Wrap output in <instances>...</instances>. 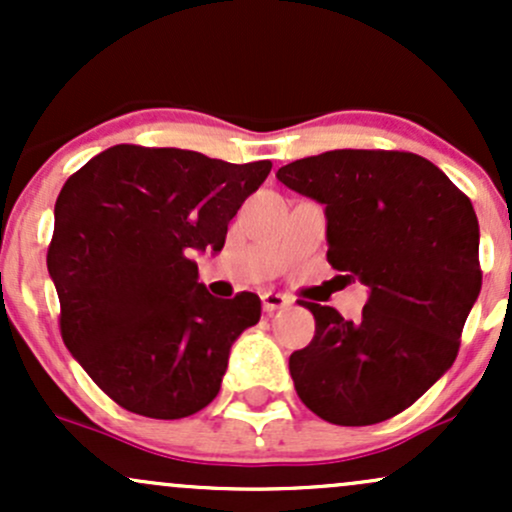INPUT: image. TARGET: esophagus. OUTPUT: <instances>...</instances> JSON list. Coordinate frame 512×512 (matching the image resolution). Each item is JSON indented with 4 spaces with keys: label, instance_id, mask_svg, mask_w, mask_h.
I'll list each match as a JSON object with an SVG mask.
<instances>
[{
    "label": "esophagus",
    "instance_id": "obj_1",
    "mask_svg": "<svg viewBox=\"0 0 512 512\" xmlns=\"http://www.w3.org/2000/svg\"><path fill=\"white\" fill-rule=\"evenodd\" d=\"M291 301L286 296H281V293H272L267 291L262 296V308L264 313H274V310H281V308H289Z\"/></svg>",
    "mask_w": 512,
    "mask_h": 512
}]
</instances>
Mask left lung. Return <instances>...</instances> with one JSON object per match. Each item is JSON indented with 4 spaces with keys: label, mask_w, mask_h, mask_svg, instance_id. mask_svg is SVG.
Wrapping results in <instances>:
<instances>
[{
    "label": "left lung",
    "mask_w": 512,
    "mask_h": 512,
    "mask_svg": "<svg viewBox=\"0 0 512 512\" xmlns=\"http://www.w3.org/2000/svg\"><path fill=\"white\" fill-rule=\"evenodd\" d=\"M325 204L327 262L370 289L361 320L303 303L315 337L293 351L298 397L337 426H370L416 402L452 366L481 291L472 202L424 156L337 149L279 168Z\"/></svg>",
    "instance_id": "1"
}]
</instances>
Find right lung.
<instances>
[{"label": "right lung", "mask_w": 512, "mask_h": 512, "mask_svg": "<svg viewBox=\"0 0 512 512\" xmlns=\"http://www.w3.org/2000/svg\"><path fill=\"white\" fill-rule=\"evenodd\" d=\"M269 170L117 144L64 182L48 248L60 332L122 409L185 419L219 395L231 346L262 303L248 291L211 296L190 252L223 248L228 221Z\"/></svg>", "instance_id": "add662e5"}]
</instances>
